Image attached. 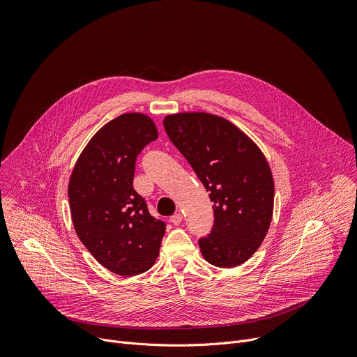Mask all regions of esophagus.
I'll use <instances>...</instances> for the list:
<instances>
[{"label": "esophagus", "mask_w": 357, "mask_h": 357, "mask_svg": "<svg viewBox=\"0 0 357 357\" xmlns=\"http://www.w3.org/2000/svg\"><path fill=\"white\" fill-rule=\"evenodd\" d=\"M182 219H183V216L181 215V213H175L174 216H171V222H172V225H175V226H178V225H181V222H182Z\"/></svg>", "instance_id": "obj_1"}]
</instances>
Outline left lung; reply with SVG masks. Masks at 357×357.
Here are the masks:
<instances>
[{"label":"left lung","mask_w":357,"mask_h":357,"mask_svg":"<svg viewBox=\"0 0 357 357\" xmlns=\"http://www.w3.org/2000/svg\"><path fill=\"white\" fill-rule=\"evenodd\" d=\"M164 127L213 202L212 231L199 238L202 256L220 268L245 263L261 245L274 209V181L263 152L215 114H171Z\"/></svg>","instance_id":"1"}]
</instances>
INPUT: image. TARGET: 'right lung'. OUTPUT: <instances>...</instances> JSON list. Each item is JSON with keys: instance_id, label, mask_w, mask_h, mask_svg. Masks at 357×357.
<instances>
[{"instance_id": "right-lung-1", "label": "right lung", "mask_w": 357, "mask_h": 357, "mask_svg": "<svg viewBox=\"0 0 357 357\" xmlns=\"http://www.w3.org/2000/svg\"><path fill=\"white\" fill-rule=\"evenodd\" d=\"M157 138L148 116L121 114L93 135L69 181L77 237L101 266L123 277L154 266L165 234V223L149 215L132 186L138 154Z\"/></svg>"}]
</instances>
